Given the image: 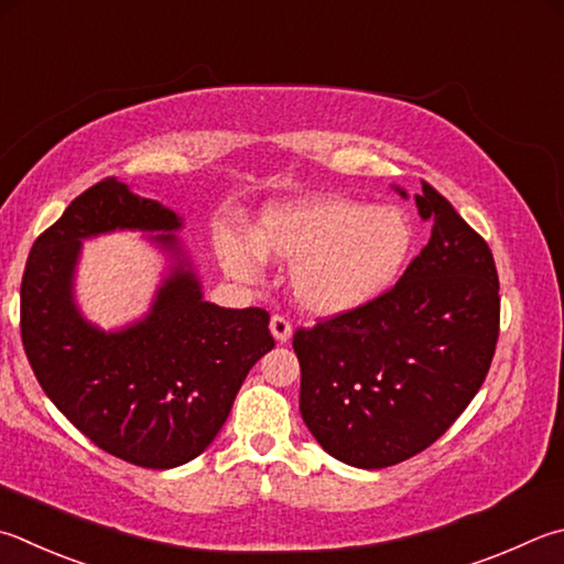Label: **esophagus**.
Instances as JSON below:
<instances>
[{"instance_id":"esophagus-1","label":"esophagus","mask_w":564,"mask_h":564,"mask_svg":"<svg viewBox=\"0 0 564 564\" xmlns=\"http://www.w3.org/2000/svg\"><path fill=\"white\" fill-rule=\"evenodd\" d=\"M271 335L275 337L279 343H289L291 335H293V325L285 321L283 315H273L271 317Z\"/></svg>"}]
</instances>
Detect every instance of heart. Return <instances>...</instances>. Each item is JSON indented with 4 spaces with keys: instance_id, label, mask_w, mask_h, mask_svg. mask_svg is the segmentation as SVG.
Here are the masks:
<instances>
[{
    "instance_id": "b5f03b06",
    "label": "heart",
    "mask_w": 564,
    "mask_h": 564,
    "mask_svg": "<svg viewBox=\"0 0 564 564\" xmlns=\"http://www.w3.org/2000/svg\"><path fill=\"white\" fill-rule=\"evenodd\" d=\"M414 239L404 209L323 194L271 204L251 237L224 231L219 256L239 281L259 279L261 259L291 263L289 289L299 308L340 317L392 289L412 259Z\"/></svg>"
}]
</instances>
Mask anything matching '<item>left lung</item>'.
<instances>
[{
    "label": "left lung",
    "mask_w": 564,
    "mask_h": 564,
    "mask_svg": "<svg viewBox=\"0 0 564 564\" xmlns=\"http://www.w3.org/2000/svg\"><path fill=\"white\" fill-rule=\"evenodd\" d=\"M414 202L432 239L394 289L293 335L303 422L355 468H387L432 446L476 397L496 352L494 253L426 182Z\"/></svg>",
    "instance_id": "8db88e82"
}]
</instances>
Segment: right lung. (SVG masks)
Wrapping results in <instances>:
<instances>
[{"label":"right lung","instance_id":"1","mask_svg":"<svg viewBox=\"0 0 564 564\" xmlns=\"http://www.w3.org/2000/svg\"><path fill=\"white\" fill-rule=\"evenodd\" d=\"M180 229L177 212L108 177L34 241L22 279V343L46 397L104 452L160 470L214 442L273 347L269 313L204 301ZM112 230L150 232L169 271L140 322L104 332L79 313L73 285L83 241Z\"/></svg>","mask_w":564,"mask_h":564}]
</instances>
